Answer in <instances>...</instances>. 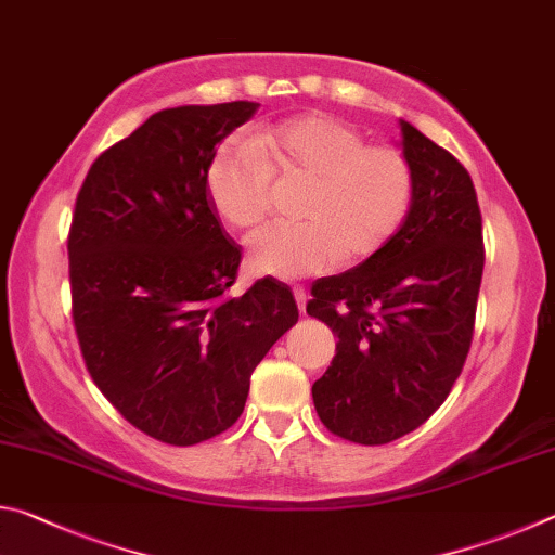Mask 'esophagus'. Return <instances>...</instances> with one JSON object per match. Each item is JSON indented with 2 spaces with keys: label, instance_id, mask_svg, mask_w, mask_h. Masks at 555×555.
<instances>
[{
  "label": "esophagus",
  "instance_id": "34e87169",
  "mask_svg": "<svg viewBox=\"0 0 555 555\" xmlns=\"http://www.w3.org/2000/svg\"><path fill=\"white\" fill-rule=\"evenodd\" d=\"M294 298L300 311H306V288L304 286H294Z\"/></svg>",
  "mask_w": 555,
  "mask_h": 555
}]
</instances>
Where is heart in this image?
Returning a JSON list of instances; mask_svg holds the SVG:
<instances>
[{
  "mask_svg": "<svg viewBox=\"0 0 555 555\" xmlns=\"http://www.w3.org/2000/svg\"><path fill=\"white\" fill-rule=\"evenodd\" d=\"M271 176L306 181L298 222L269 224L249 240V269L296 281L337 261H362L406 220L413 171L401 149L364 144L345 121L308 112L259 129L249 146L224 144L208 168L215 210L234 230H251L271 208Z\"/></svg>",
  "mask_w": 555,
  "mask_h": 555,
  "instance_id": "heart-1",
  "label": "heart"
}]
</instances>
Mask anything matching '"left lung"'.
<instances>
[{"instance_id": "8db88e82", "label": "left lung", "mask_w": 555, "mask_h": 555, "mask_svg": "<svg viewBox=\"0 0 555 555\" xmlns=\"http://www.w3.org/2000/svg\"><path fill=\"white\" fill-rule=\"evenodd\" d=\"M413 171L406 220L384 247L313 288L308 315L337 335L313 403L335 436L391 443L430 418L463 372L485 247L473 178L399 119Z\"/></svg>"}]
</instances>
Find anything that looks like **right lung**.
Returning <instances> with one entry per match:
<instances>
[{
  "label": "right lung",
  "instance_id": "1",
  "mask_svg": "<svg viewBox=\"0 0 555 555\" xmlns=\"http://www.w3.org/2000/svg\"><path fill=\"white\" fill-rule=\"evenodd\" d=\"M259 102L162 109L90 166L68 257L90 377L131 426L195 446L242 416L249 377L298 321L291 288L261 279L224 298L240 247L208 191L218 144Z\"/></svg>",
  "mask_w": 555,
  "mask_h": 555
}]
</instances>
